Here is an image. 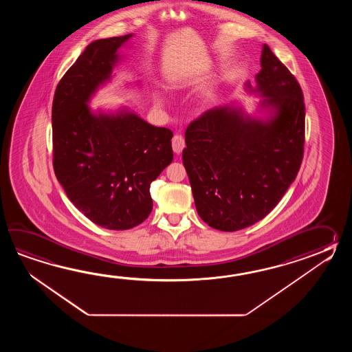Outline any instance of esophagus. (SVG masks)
<instances>
[{
  "label": "esophagus",
  "mask_w": 352,
  "mask_h": 352,
  "mask_svg": "<svg viewBox=\"0 0 352 352\" xmlns=\"http://www.w3.org/2000/svg\"><path fill=\"white\" fill-rule=\"evenodd\" d=\"M185 148V140L181 135H175L173 138V150L175 153L179 155Z\"/></svg>",
  "instance_id": "34e87169"
}]
</instances>
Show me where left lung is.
Masks as SVG:
<instances>
[{
	"instance_id": "8db88e82",
	"label": "left lung",
	"mask_w": 352,
	"mask_h": 352,
	"mask_svg": "<svg viewBox=\"0 0 352 352\" xmlns=\"http://www.w3.org/2000/svg\"><path fill=\"white\" fill-rule=\"evenodd\" d=\"M256 88L270 118L217 107L191 122L182 161L195 206L206 224L236 232L276 208L299 171L305 146V102L297 79L263 45Z\"/></svg>"
}]
</instances>
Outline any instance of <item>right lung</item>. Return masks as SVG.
Segmentation results:
<instances>
[{
    "mask_svg": "<svg viewBox=\"0 0 352 352\" xmlns=\"http://www.w3.org/2000/svg\"><path fill=\"white\" fill-rule=\"evenodd\" d=\"M131 38L90 43L60 79L52 111L55 176L75 208L109 230L132 229L148 217L151 182L173 160L168 128L127 109L111 114L88 107Z\"/></svg>",
    "mask_w": 352,
    "mask_h": 352,
    "instance_id": "obj_1",
    "label": "right lung"
}]
</instances>
